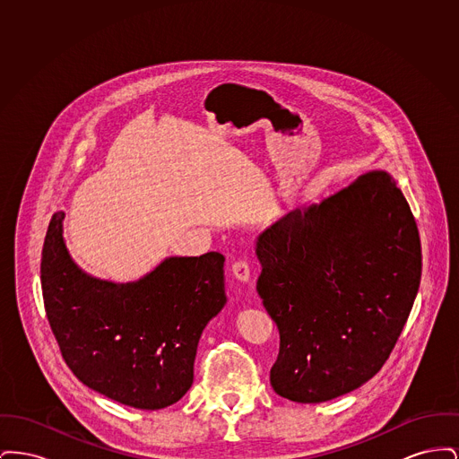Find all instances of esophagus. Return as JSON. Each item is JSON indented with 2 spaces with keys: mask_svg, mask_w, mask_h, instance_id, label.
Masks as SVG:
<instances>
[{
  "mask_svg": "<svg viewBox=\"0 0 459 459\" xmlns=\"http://www.w3.org/2000/svg\"><path fill=\"white\" fill-rule=\"evenodd\" d=\"M232 273L240 282H247L251 275V264L247 260H238L232 263Z\"/></svg>",
  "mask_w": 459,
  "mask_h": 459,
  "instance_id": "34e87169",
  "label": "esophagus"
}]
</instances>
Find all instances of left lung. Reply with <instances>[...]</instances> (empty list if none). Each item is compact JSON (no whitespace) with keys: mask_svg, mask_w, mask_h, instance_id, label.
Returning a JSON list of instances; mask_svg holds the SVG:
<instances>
[{"mask_svg":"<svg viewBox=\"0 0 459 459\" xmlns=\"http://www.w3.org/2000/svg\"><path fill=\"white\" fill-rule=\"evenodd\" d=\"M258 294L281 333L273 391L296 403L351 393L384 367L415 303L421 244L385 172L292 210L256 242Z\"/></svg>","mask_w":459,"mask_h":459,"instance_id":"8db88e82","label":"left lung"}]
</instances>
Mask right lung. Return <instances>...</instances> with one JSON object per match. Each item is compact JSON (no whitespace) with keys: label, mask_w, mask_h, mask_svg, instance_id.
Listing matches in <instances>:
<instances>
[{"label":"right lung","mask_w":459,"mask_h":459,"mask_svg":"<svg viewBox=\"0 0 459 459\" xmlns=\"http://www.w3.org/2000/svg\"><path fill=\"white\" fill-rule=\"evenodd\" d=\"M64 212L44 238V309L74 375L96 393L139 410H161L193 385L203 328L227 303L223 255L167 258L129 284L89 277L72 262Z\"/></svg>","instance_id":"add662e5"}]
</instances>
